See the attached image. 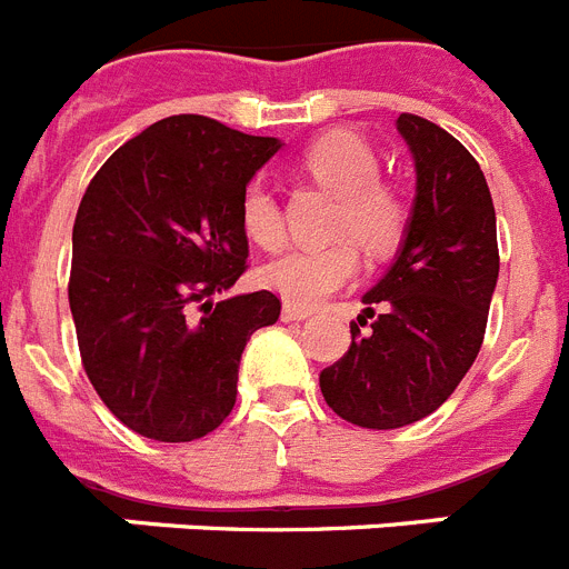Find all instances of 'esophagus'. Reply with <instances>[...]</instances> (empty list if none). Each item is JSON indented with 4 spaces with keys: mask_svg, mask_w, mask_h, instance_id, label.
Masks as SVG:
<instances>
[{
    "mask_svg": "<svg viewBox=\"0 0 569 569\" xmlns=\"http://www.w3.org/2000/svg\"><path fill=\"white\" fill-rule=\"evenodd\" d=\"M310 316V310L296 308V305H284L281 308V321H305Z\"/></svg>",
    "mask_w": 569,
    "mask_h": 569,
    "instance_id": "34e87169",
    "label": "esophagus"
}]
</instances>
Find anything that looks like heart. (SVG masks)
<instances>
[{
    "label": "heart",
    "mask_w": 569,
    "mask_h": 569,
    "mask_svg": "<svg viewBox=\"0 0 569 569\" xmlns=\"http://www.w3.org/2000/svg\"><path fill=\"white\" fill-rule=\"evenodd\" d=\"M319 188L339 196L333 216V236H350L367 253H385L396 244L405 224L399 196L379 184V156L356 133H328L310 144L301 159ZM239 219L250 241L276 250L284 241V222L273 190L261 179L244 188ZM359 259L347 241H330L321 248H296L261 268V284L299 308H313L356 276Z\"/></svg>",
    "instance_id": "b5f03b06"
}]
</instances>
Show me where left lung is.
Instances as JSON below:
<instances>
[{
  "label": "left lung",
  "instance_id": "left-lung-1",
  "mask_svg": "<svg viewBox=\"0 0 569 569\" xmlns=\"http://www.w3.org/2000/svg\"><path fill=\"white\" fill-rule=\"evenodd\" d=\"M396 130L416 168L413 208L399 253L361 296V335L319 376L333 413L367 430H396L439 410L479 356L499 281L496 210L479 162L459 139L421 116Z\"/></svg>",
  "mask_w": 569,
  "mask_h": 569
}]
</instances>
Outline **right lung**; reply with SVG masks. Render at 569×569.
I'll list each match as a JSON object with an SVG mask.
<instances>
[{
  "label": "right lung",
  "instance_id": "1",
  "mask_svg": "<svg viewBox=\"0 0 569 569\" xmlns=\"http://www.w3.org/2000/svg\"><path fill=\"white\" fill-rule=\"evenodd\" d=\"M281 148L168 116L110 156L73 222L70 313L84 373L133 433L193 441L236 405L241 350L276 325L270 290L228 293L248 261L239 202Z\"/></svg>",
  "mask_w": 569,
  "mask_h": 569
}]
</instances>
